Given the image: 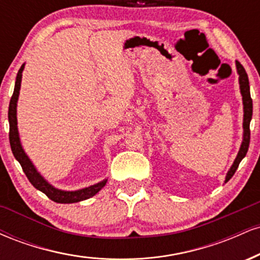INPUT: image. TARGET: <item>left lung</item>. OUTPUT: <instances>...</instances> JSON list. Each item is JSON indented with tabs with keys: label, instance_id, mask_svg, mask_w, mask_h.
<instances>
[{
	"label": "left lung",
	"instance_id": "1",
	"mask_svg": "<svg viewBox=\"0 0 260 260\" xmlns=\"http://www.w3.org/2000/svg\"><path fill=\"white\" fill-rule=\"evenodd\" d=\"M236 70H237L238 74V83H240V91L242 95V104H243V138L242 143H241L240 150H238L237 156L232 164V166L226 174L225 183L229 182L230 178L235 175L236 170H237L238 165L242 161V159L246 156L247 151H248L249 147V139H250V131H249V123L252 120V113H253V103L250 99V91H249V80L248 76H247L246 71H244L243 66L238 61H236Z\"/></svg>",
	"mask_w": 260,
	"mask_h": 260
}]
</instances>
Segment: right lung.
Here are the masks:
<instances>
[{"label": "right lung", "instance_id": "right-lung-1", "mask_svg": "<svg viewBox=\"0 0 260 260\" xmlns=\"http://www.w3.org/2000/svg\"><path fill=\"white\" fill-rule=\"evenodd\" d=\"M24 66L22 64V67L19 68L16 78V84H14V91L12 95L11 101H10V107H8V122H10V144L12 153H13L14 157L18 162L22 166L23 171L28 177V180L30 181V183L34 186L37 189L43 192L44 194H46L50 199L56 203H61V204H71V203H78L85 199L91 198L96 193H99L101 188L106 184L107 178L105 180L98 182V183L91 184V186L82 188V189L77 190H63L58 189V188L53 187L51 183H49L44 178V176H41L40 172L38 171L37 168L34 166V164L31 162V160L29 159V156L26 155L24 149L22 147V143H20L19 138V132H18V121H17V103L18 98H19V90H20V83H22V73L24 71Z\"/></svg>", "mask_w": 260, "mask_h": 260}]
</instances>
